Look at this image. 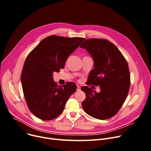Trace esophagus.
<instances>
[{
	"mask_svg": "<svg viewBox=\"0 0 151 151\" xmlns=\"http://www.w3.org/2000/svg\"><path fill=\"white\" fill-rule=\"evenodd\" d=\"M76 90L78 91H80L81 90V87L80 86H77V88H76Z\"/></svg>",
	"mask_w": 151,
	"mask_h": 151,
	"instance_id": "obj_1",
	"label": "esophagus"
}]
</instances>
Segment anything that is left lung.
<instances>
[{
    "instance_id": "8db88e82",
    "label": "left lung",
    "mask_w": 151,
    "mask_h": 151,
    "mask_svg": "<svg viewBox=\"0 0 151 151\" xmlns=\"http://www.w3.org/2000/svg\"><path fill=\"white\" fill-rule=\"evenodd\" d=\"M80 47L88 51L94 62L86 84L100 88L97 93L88 86L82 87L86 93L83 108L94 118L107 119L117 113L127 97L130 85L128 63L117 47L107 40L88 39Z\"/></svg>"
}]
</instances>
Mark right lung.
Listing matches in <instances>:
<instances>
[{"label": "right lung", "mask_w": 151, "mask_h": 151, "mask_svg": "<svg viewBox=\"0 0 151 151\" xmlns=\"http://www.w3.org/2000/svg\"><path fill=\"white\" fill-rule=\"evenodd\" d=\"M85 38L51 35L32 51L24 64L21 81L27 106L31 113L43 121L59 116L68 99L76 90L73 82L58 86L53 73L64 68L65 62Z\"/></svg>", "instance_id": "obj_1"}]
</instances>
